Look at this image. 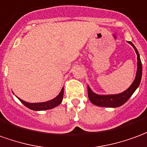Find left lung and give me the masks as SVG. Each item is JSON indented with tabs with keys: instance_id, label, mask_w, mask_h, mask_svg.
<instances>
[{
	"instance_id": "obj_1",
	"label": "left lung",
	"mask_w": 147,
	"mask_h": 147,
	"mask_svg": "<svg viewBox=\"0 0 147 147\" xmlns=\"http://www.w3.org/2000/svg\"><path fill=\"white\" fill-rule=\"evenodd\" d=\"M128 42L135 50V52L137 54V59H138V64H137L138 68H137V73H136L135 81L126 91L119 94H116V95H97L94 92H92V90L88 86V99L93 105L100 106V107H108V108L119 107L128 100V99L131 96L132 94L136 90V88L138 87L141 82V78H142V62H141V59H140L138 51H137L136 47L131 42L128 41Z\"/></svg>"
}]
</instances>
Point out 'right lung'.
Listing matches in <instances>:
<instances>
[{"instance_id":"right-lung-1","label":"right lung","mask_w":147,"mask_h":147,"mask_svg":"<svg viewBox=\"0 0 147 147\" xmlns=\"http://www.w3.org/2000/svg\"><path fill=\"white\" fill-rule=\"evenodd\" d=\"M63 93L64 90L62 88V91L59 93L58 96H56L55 99H53L51 100H49L47 102H42V103H28V102L22 100L21 99L18 98L23 105H24L28 109L34 110V111H42V110H47V109H51L55 108L56 106H58L61 104V102L63 98Z\"/></svg>"}]
</instances>
